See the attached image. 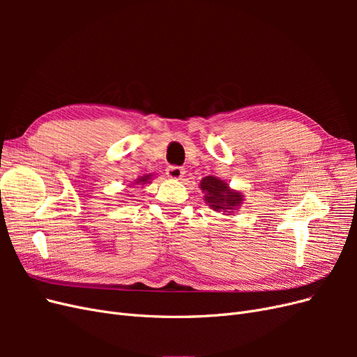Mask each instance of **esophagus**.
Segmentation results:
<instances>
[{
	"label": "esophagus",
	"instance_id": "1",
	"mask_svg": "<svg viewBox=\"0 0 357 357\" xmlns=\"http://www.w3.org/2000/svg\"><path fill=\"white\" fill-rule=\"evenodd\" d=\"M167 176L171 180H180L183 176H185V169H183L181 167H168Z\"/></svg>",
	"mask_w": 357,
	"mask_h": 357
}]
</instances>
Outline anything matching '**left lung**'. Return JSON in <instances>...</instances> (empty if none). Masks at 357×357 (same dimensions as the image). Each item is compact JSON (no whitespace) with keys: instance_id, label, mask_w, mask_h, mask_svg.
<instances>
[{"instance_id":"1","label":"left lung","mask_w":357,"mask_h":357,"mask_svg":"<svg viewBox=\"0 0 357 357\" xmlns=\"http://www.w3.org/2000/svg\"><path fill=\"white\" fill-rule=\"evenodd\" d=\"M204 193V201L208 207L218 213L231 215L236 208H240L244 202L243 192L231 189L228 183L219 177L207 176L199 183Z\"/></svg>"}]
</instances>
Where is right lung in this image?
<instances>
[{"label": "right lung", "instance_id": "obj_1", "mask_svg": "<svg viewBox=\"0 0 357 357\" xmlns=\"http://www.w3.org/2000/svg\"><path fill=\"white\" fill-rule=\"evenodd\" d=\"M153 180V174H144V176H142V177H138L134 183H132V185H129V186H131V188H135L134 185H142V186H144V185H149V183L150 181H152ZM129 193V192H128ZM128 197H131V195H128Z\"/></svg>", "mask_w": 357, "mask_h": 357}]
</instances>
